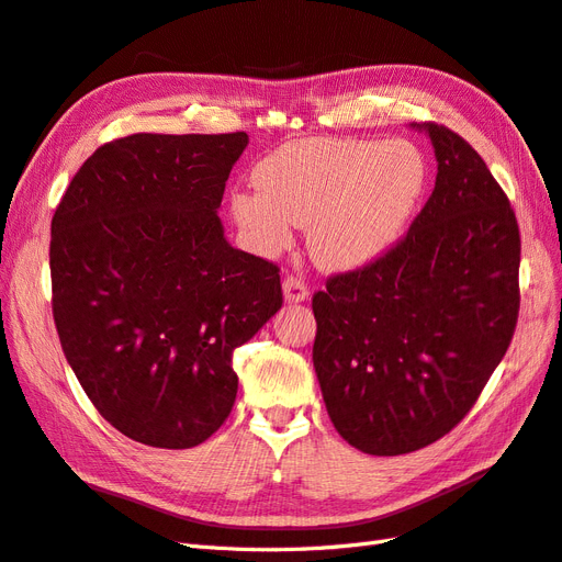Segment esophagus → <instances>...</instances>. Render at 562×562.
<instances>
[{"mask_svg":"<svg viewBox=\"0 0 562 562\" xmlns=\"http://www.w3.org/2000/svg\"><path fill=\"white\" fill-rule=\"evenodd\" d=\"M283 297L285 302H304L310 297V288L300 277H285L283 279Z\"/></svg>","mask_w":562,"mask_h":562,"instance_id":"esophagus-1","label":"esophagus"}]
</instances>
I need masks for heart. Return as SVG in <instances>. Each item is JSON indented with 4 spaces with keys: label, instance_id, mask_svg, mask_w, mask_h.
<instances>
[{
    "label": "heart",
    "instance_id": "b5f03b06",
    "mask_svg": "<svg viewBox=\"0 0 562 562\" xmlns=\"http://www.w3.org/2000/svg\"><path fill=\"white\" fill-rule=\"evenodd\" d=\"M255 192H236L232 215L255 248L277 255L293 225L326 269L363 267L398 239L427 187V161L405 140L310 138L279 147L255 168Z\"/></svg>",
    "mask_w": 562,
    "mask_h": 562
}]
</instances>
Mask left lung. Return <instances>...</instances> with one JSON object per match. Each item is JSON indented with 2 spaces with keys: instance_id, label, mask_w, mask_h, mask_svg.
I'll return each mask as SVG.
<instances>
[{
  "instance_id": "obj_1",
  "label": "left lung",
  "mask_w": 562,
  "mask_h": 562,
  "mask_svg": "<svg viewBox=\"0 0 562 562\" xmlns=\"http://www.w3.org/2000/svg\"><path fill=\"white\" fill-rule=\"evenodd\" d=\"M436 187L403 239L314 293V368L337 434L394 457L436 443L479 401L512 345L520 291L516 213L464 138L413 124Z\"/></svg>"
}]
</instances>
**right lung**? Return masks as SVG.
<instances>
[{"label":"right lung","instance_id":"right-lung-1","mask_svg":"<svg viewBox=\"0 0 562 562\" xmlns=\"http://www.w3.org/2000/svg\"><path fill=\"white\" fill-rule=\"evenodd\" d=\"M246 133H135L98 147L50 220L54 321L75 375L114 429L184 450L229 417L236 347L281 304L274 262L217 217Z\"/></svg>","mask_w":562,"mask_h":562}]
</instances>
